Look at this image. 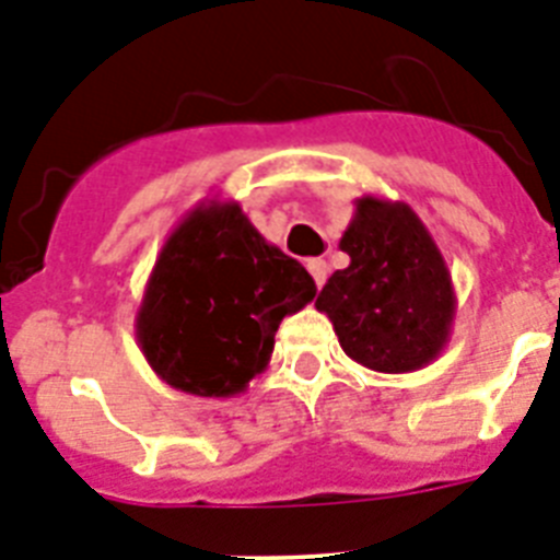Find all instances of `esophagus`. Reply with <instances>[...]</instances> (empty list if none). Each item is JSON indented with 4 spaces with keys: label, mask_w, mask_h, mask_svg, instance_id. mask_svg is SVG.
<instances>
[{
    "label": "esophagus",
    "mask_w": 560,
    "mask_h": 560,
    "mask_svg": "<svg viewBox=\"0 0 560 560\" xmlns=\"http://www.w3.org/2000/svg\"><path fill=\"white\" fill-rule=\"evenodd\" d=\"M307 270H310V276H313V281H316L318 288H322L324 281H327V270H330V267H327V261H324V258H310Z\"/></svg>",
    "instance_id": "esophagus-1"
}]
</instances>
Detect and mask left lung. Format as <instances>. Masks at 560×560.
<instances>
[{"label":"left lung","mask_w":560,"mask_h":560,"mask_svg":"<svg viewBox=\"0 0 560 560\" xmlns=\"http://www.w3.org/2000/svg\"><path fill=\"white\" fill-rule=\"evenodd\" d=\"M338 247L350 267L327 279L316 310L341 350L375 373H412L439 359L453 336V276L416 210L361 196Z\"/></svg>","instance_id":"obj_1"}]
</instances>
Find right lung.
<instances>
[{
  "instance_id": "right-lung-1",
  "label": "right lung",
  "mask_w": 560,
  "mask_h": 560,
  "mask_svg": "<svg viewBox=\"0 0 560 560\" xmlns=\"http://www.w3.org/2000/svg\"><path fill=\"white\" fill-rule=\"evenodd\" d=\"M313 295V276L267 242L238 201H199L164 238L136 341L173 389L233 398L270 364L281 318Z\"/></svg>"
}]
</instances>
